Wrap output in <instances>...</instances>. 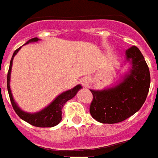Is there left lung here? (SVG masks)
Listing matches in <instances>:
<instances>
[{
	"mask_svg": "<svg viewBox=\"0 0 158 158\" xmlns=\"http://www.w3.org/2000/svg\"><path fill=\"white\" fill-rule=\"evenodd\" d=\"M126 55L132 68L122 82L106 90H90L93 99L90 113L99 122L114 124L125 121L140 110L147 98L151 76L144 56L136 46L127 49Z\"/></svg>",
	"mask_w": 158,
	"mask_h": 158,
	"instance_id": "1",
	"label": "left lung"
}]
</instances>
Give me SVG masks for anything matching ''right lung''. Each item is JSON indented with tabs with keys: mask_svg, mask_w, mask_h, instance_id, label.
Returning a JSON list of instances; mask_svg holds the SVG:
<instances>
[{
	"mask_svg": "<svg viewBox=\"0 0 158 158\" xmlns=\"http://www.w3.org/2000/svg\"><path fill=\"white\" fill-rule=\"evenodd\" d=\"M39 39L37 37H34L31 38L26 42V44L31 43V42H37ZM21 48V47H20ZM17 48L14 51V55L12 56V59L10 61L9 69H8V73H7V80H6V85H7V90H8V94H9L10 101L12 103V106L14 108V111L16 112L18 115L21 118L22 120H24L26 122H28L29 124L37 127H55L57 124L60 123V121H61V110L63 108V105L66 103V102H68V100H70L73 98L77 93V91L81 88V85H76L74 88H73L71 90L65 91L63 93H61L59 95L57 98L51 102L49 105L45 108L44 110H43L42 111H39L37 113L35 114H29L25 113L24 111H22L16 104V102H14L12 93H11V90H10V74H11V69H12V64H13V60H14V56L18 53V51L19 50V48Z\"/></svg>",
	"mask_w": 158,
	"mask_h": 158,
	"instance_id": "right-lung-1",
	"label": "right lung"
}]
</instances>
